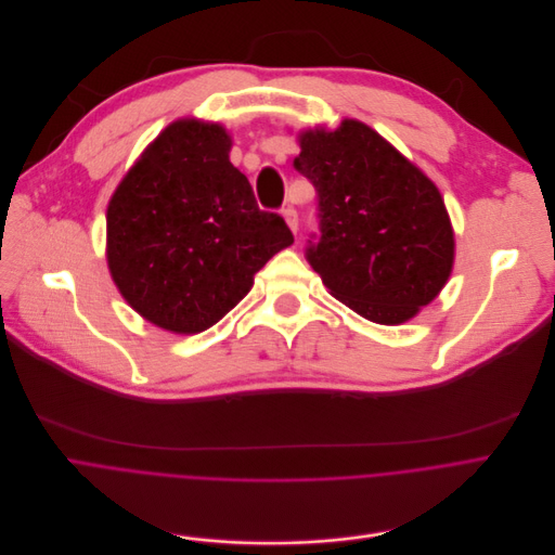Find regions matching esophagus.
Wrapping results in <instances>:
<instances>
[{
	"label": "esophagus",
	"instance_id": "34e87169",
	"mask_svg": "<svg viewBox=\"0 0 555 555\" xmlns=\"http://www.w3.org/2000/svg\"><path fill=\"white\" fill-rule=\"evenodd\" d=\"M282 216H284V220L288 223L291 232L297 234V230H299V214H297V209H295L293 205H286V207L282 209Z\"/></svg>",
	"mask_w": 555,
	"mask_h": 555
}]
</instances>
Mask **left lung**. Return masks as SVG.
Wrapping results in <instances>:
<instances>
[{
  "label": "left lung",
  "instance_id": "1",
  "mask_svg": "<svg viewBox=\"0 0 555 555\" xmlns=\"http://www.w3.org/2000/svg\"><path fill=\"white\" fill-rule=\"evenodd\" d=\"M293 166L317 190L319 236L306 260L339 301L398 325L444 288L455 260L435 183L359 120L299 133Z\"/></svg>",
  "mask_w": 555,
  "mask_h": 555
}]
</instances>
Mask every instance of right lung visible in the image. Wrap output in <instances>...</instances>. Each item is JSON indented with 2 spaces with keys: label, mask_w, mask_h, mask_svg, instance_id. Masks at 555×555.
Instances as JSON below:
<instances>
[{
  "label": "right lung",
  "mask_w": 555,
  "mask_h": 555,
  "mask_svg": "<svg viewBox=\"0 0 555 555\" xmlns=\"http://www.w3.org/2000/svg\"><path fill=\"white\" fill-rule=\"evenodd\" d=\"M220 125L177 120L142 153L106 207V262L151 323L196 335L223 319L293 234L258 207Z\"/></svg>",
  "instance_id": "add662e5"
}]
</instances>
